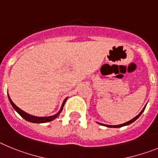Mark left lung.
Listing matches in <instances>:
<instances>
[{
    "instance_id": "obj_1",
    "label": "left lung",
    "mask_w": 158,
    "mask_h": 158,
    "mask_svg": "<svg viewBox=\"0 0 158 158\" xmlns=\"http://www.w3.org/2000/svg\"><path fill=\"white\" fill-rule=\"evenodd\" d=\"M145 106H146V105H145V106H144V108H143V109L142 110V111L140 112V113L138 114V115H137L136 117H135V118H133V119H131V120L128 121V122H127V123H123V124H120V125H115V126H112V125H106V124H102V123H98V124H100V125H102V126H104V127H110V128H119V127H125V126H128V125H130V124H131V123H134V121H136L137 119H138V118H139L140 116H141V114H142L143 113V111H144V110H145Z\"/></svg>"
}]
</instances>
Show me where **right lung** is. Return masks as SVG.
<instances>
[{
    "mask_svg": "<svg viewBox=\"0 0 158 158\" xmlns=\"http://www.w3.org/2000/svg\"><path fill=\"white\" fill-rule=\"evenodd\" d=\"M8 97H9V102H10L11 105L13 106V107L14 108L15 110H16V111L17 112V113H18L19 114H20L22 118H23L25 119L26 121H28V122H30V123H48V122H51V121L54 120V119L58 117L59 115H60V114L61 113V111L63 110V108H64V104H65V102L67 101V99H68V98H66L64 100L62 106H61V108L60 109V110H59L58 113L56 114L52 115V116H48V117H36V116L31 115V114H29L24 112V110H22L21 109H20L18 106H16L13 103V102L12 101V100H11V98H10V97H9V94H8Z\"/></svg>",
    "mask_w": 158,
    "mask_h": 158,
    "instance_id": "right-lung-1",
    "label": "right lung"
}]
</instances>
